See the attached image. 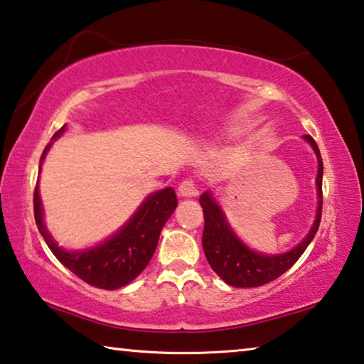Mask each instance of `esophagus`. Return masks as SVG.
Returning <instances> with one entry per match:
<instances>
[{
  "instance_id": "34e87169",
  "label": "esophagus",
  "mask_w": 364,
  "mask_h": 364,
  "mask_svg": "<svg viewBox=\"0 0 364 364\" xmlns=\"http://www.w3.org/2000/svg\"><path fill=\"white\" fill-rule=\"evenodd\" d=\"M178 195L183 198H190V197H197L198 195V190L197 186H195V182L192 178H186V181L181 182V186H178Z\"/></svg>"
}]
</instances>
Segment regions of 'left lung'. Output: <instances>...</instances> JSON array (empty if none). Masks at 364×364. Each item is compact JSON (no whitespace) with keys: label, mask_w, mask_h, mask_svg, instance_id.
<instances>
[{"label":"left lung","mask_w":364,"mask_h":364,"mask_svg":"<svg viewBox=\"0 0 364 364\" xmlns=\"http://www.w3.org/2000/svg\"><path fill=\"white\" fill-rule=\"evenodd\" d=\"M311 146L314 148L318 161V171H317V195H318V206L314 226L311 228L309 234L299 245H296L293 250L287 254L279 255H262L257 254L254 250L245 247L240 242L236 234L225 220V215L216 201L211 197L210 192L203 193L200 197V205L203 208V218H205V228H203V237H201V244H203V250L206 255V260L211 265V268L216 272L223 282L236 288H254L262 287L277 279L279 275L289 270L301 255L304 254L307 245L314 239L318 225H321L322 218V172L323 164L321 158V151L317 148V143L314 138L309 135H304Z\"/></svg>","instance_id":"left-lung-1"}]
</instances>
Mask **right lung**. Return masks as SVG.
<instances>
[{"label":"right lung","instance_id":"obj_1","mask_svg":"<svg viewBox=\"0 0 364 364\" xmlns=\"http://www.w3.org/2000/svg\"><path fill=\"white\" fill-rule=\"evenodd\" d=\"M63 132L65 125L55 133L53 138L60 136ZM48 148L50 144L43 149L41 164ZM176 206L177 195L174 190L171 187L159 190L144 200L132 220L114 237L94 249L82 250V252H68L58 247L43 226L38 186L33 190V216H36L38 231L46 239L50 250L77 278L100 289L125 287L148 267L158 245L161 229L174 213Z\"/></svg>","mask_w":364,"mask_h":364}]
</instances>
